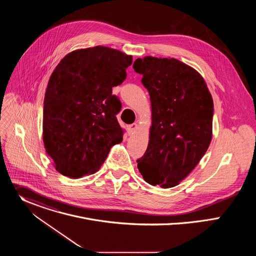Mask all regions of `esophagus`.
<instances>
[{
    "label": "esophagus",
    "instance_id": "esophagus-1",
    "mask_svg": "<svg viewBox=\"0 0 256 256\" xmlns=\"http://www.w3.org/2000/svg\"><path fill=\"white\" fill-rule=\"evenodd\" d=\"M138 130V124H130V126H128V134H134L136 130Z\"/></svg>",
    "mask_w": 256,
    "mask_h": 256
}]
</instances>
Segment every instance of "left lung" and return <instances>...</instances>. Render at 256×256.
Listing matches in <instances>:
<instances>
[{"label":"left lung","instance_id":"left-lung-1","mask_svg":"<svg viewBox=\"0 0 256 256\" xmlns=\"http://www.w3.org/2000/svg\"><path fill=\"white\" fill-rule=\"evenodd\" d=\"M132 66L142 75L152 109L148 148L138 168L149 184L170 188L188 177L208 148L212 98L200 72L176 58L144 56Z\"/></svg>","mask_w":256,"mask_h":256}]
</instances>
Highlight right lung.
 <instances>
[{
  "label": "right lung",
  "mask_w": 256,
  "mask_h": 256,
  "mask_svg": "<svg viewBox=\"0 0 256 256\" xmlns=\"http://www.w3.org/2000/svg\"><path fill=\"white\" fill-rule=\"evenodd\" d=\"M132 56L106 46L68 54L56 66L44 96L42 136L54 168L70 178L97 172L122 140L112 87L126 78Z\"/></svg>",
  "instance_id": "1"
}]
</instances>
